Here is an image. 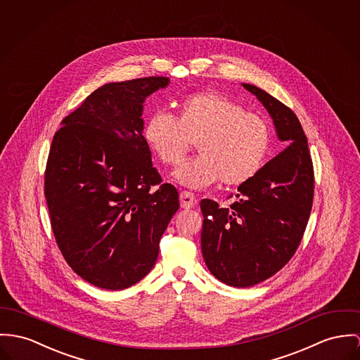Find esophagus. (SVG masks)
Wrapping results in <instances>:
<instances>
[{"mask_svg":"<svg viewBox=\"0 0 360 360\" xmlns=\"http://www.w3.org/2000/svg\"><path fill=\"white\" fill-rule=\"evenodd\" d=\"M179 200H181V207L185 208V210H189V208H194L197 205V197L191 192H182L179 194Z\"/></svg>","mask_w":360,"mask_h":360,"instance_id":"1","label":"esophagus"}]
</instances>
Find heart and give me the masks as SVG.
<instances>
[{
    "instance_id": "b5f03b06",
    "label": "heart",
    "mask_w": 360,
    "mask_h": 360,
    "mask_svg": "<svg viewBox=\"0 0 360 360\" xmlns=\"http://www.w3.org/2000/svg\"><path fill=\"white\" fill-rule=\"evenodd\" d=\"M143 139L158 160L179 165L195 143L198 156L174 172L181 185L204 189L217 181L241 185L262 168L271 145V127L259 113L248 112L217 91H201L175 104V116L153 113Z\"/></svg>"
}]
</instances>
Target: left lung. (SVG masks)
I'll list each match as a JSON object with an SVG mask.
<instances>
[{
    "label": "left lung",
    "mask_w": 360,
    "mask_h": 360,
    "mask_svg": "<svg viewBox=\"0 0 360 360\" xmlns=\"http://www.w3.org/2000/svg\"><path fill=\"white\" fill-rule=\"evenodd\" d=\"M243 86L271 115L278 139L288 146L238 186L230 207L210 198L200 202L205 264L212 276L236 288L273 277L292 259L314 200V166L297 116L267 91Z\"/></svg>",
    "instance_id": "left-lung-1"
}]
</instances>
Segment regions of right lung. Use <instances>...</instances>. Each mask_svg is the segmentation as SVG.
Here are the masks:
<instances>
[{"label": "right lung", "instance_id": "add662e5", "mask_svg": "<svg viewBox=\"0 0 360 360\" xmlns=\"http://www.w3.org/2000/svg\"><path fill=\"white\" fill-rule=\"evenodd\" d=\"M166 77L107 83L63 119L45 169L57 247L89 283L122 290L155 266L179 194L152 166L142 104Z\"/></svg>", "mask_w": 360, "mask_h": 360}]
</instances>
